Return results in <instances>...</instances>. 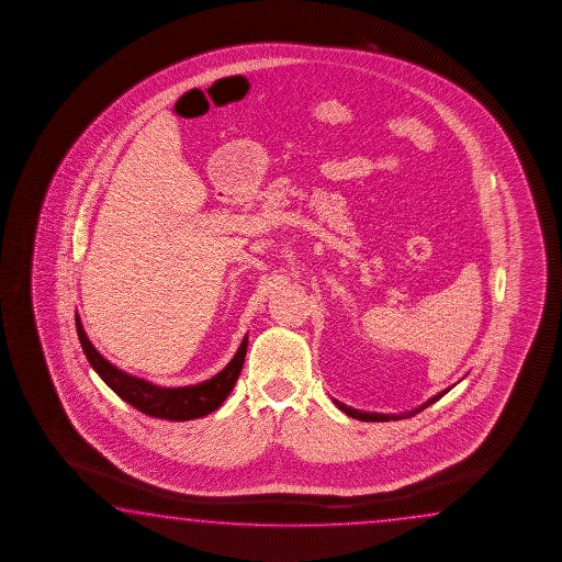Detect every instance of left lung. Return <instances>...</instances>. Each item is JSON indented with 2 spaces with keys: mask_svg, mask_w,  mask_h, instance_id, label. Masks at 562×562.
Wrapping results in <instances>:
<instances>
[{
  "mask_svg": "<svg viewBox=\"0 0 562 562\" xmlns=\"http://www.w3.org/2000/svg\"><path fill=\"white\" fill-rule=\"evenodd\" d=\"M452 387H454V385H452ZM452 387H447V390L440 391V393H437L435 397H430V400L425 401V403H423L420 407H417V409L407 411V413H400V415H385V413H370V411L353 409V407L346 405V403H342V401H333L334 405H336L338 409L344 411V413H346L348 417H352V419L373 420V423H381V420H400L407 419V417H413V415H417V413H420V411L427 409L428 405H432L435 401L440 400V397H445L448 391L452 390Z\"/></svg>",
  "mask_w": 562,
  "mask_h": 562,
  "instance_id": "8db88e82",
  "label": "left lung"
}]
</instances>
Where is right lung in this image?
<instances>
[{"label":"right lung","instance_id":"add662e5","mask_svg":"<svg viewBox=\"0 0 562 562\" xmlns=\"http://www.w3.org/2000/svg\"><path fill=\"white\" fill-rule=\"evenodd\" d=\"M75 321H77L78 340L85 350L86 360L94 368L95 373L104 380L110 390L114 391L115 395H120L125 403H130L135 409L155 419H200V417H206L212 411L218 409L234 390L239 371L244 368L246 350H248V334H246L232 362L224 370L218 371L214 378L196 385L161 387L108 362L104 356L95 350L94 344L88 340V334L85 333V326L78 313Z\"/></svg>","mask_w":562,"mask_h":562}]
</instances>
